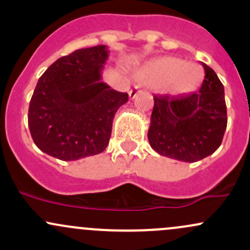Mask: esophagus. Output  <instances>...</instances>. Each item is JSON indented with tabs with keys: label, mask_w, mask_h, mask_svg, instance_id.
<instances>
[{
	"label": "esophagus",
	"mask_w": 250,
	"mask_h": 250,
	"mask_svg": "<svg viewBox=\"0 0 250 250\" xmlns=\"http://www.w3.org/2000/svg\"><path fill=\"white\" fill-rule=\"evenodd\" d=\"M139 94H140V89L138 86H135L134 89H131L129 91V97L130 98H135Z\"/></svg>",
	"instance_id": "34e87169"
}]
</instances>
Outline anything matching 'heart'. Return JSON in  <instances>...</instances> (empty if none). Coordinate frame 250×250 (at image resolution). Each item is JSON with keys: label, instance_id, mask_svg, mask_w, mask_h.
<instances>
[{"label": "heart", "instance_id": "obj_1", "mask_svg": "<svg viewBox=\"0 0 250 250\" xmlns=\"http://www.w3.org/2000/svg\"><path fill=\"white\" fill-rule=\"evenodd\" d=\"M141 78L153 87L167 86L169 94L186 95L193 91L201 81V71L194 64L173 57L156 59L142 70Z\"/></svg>", "mask_w": 250, "mask_h": 250}]
</instances>
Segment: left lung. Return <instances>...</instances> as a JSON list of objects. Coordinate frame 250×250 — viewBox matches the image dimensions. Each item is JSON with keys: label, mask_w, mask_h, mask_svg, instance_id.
<instances>
[{"label": "left lung", "mask_w": 250, "mask_h": 250, "mask_svg": "<svg viewBox=\"0 0 250 250\" xmlns=\"http://www.w3.org/2000/svg\"><path fill=\"white\" fill-rule=\"evenodd\" d=\"M202 65L205 76L198 92L154 96L148 141L160 155L196 163L221 146L228 122L224 86L212 68Z\"/></svg>", "instance_id": "obj_1"}]
</instances>
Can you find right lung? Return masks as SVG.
Wrapping results in <instances>:
<instances>
[{
	"instance_id": "right-lung-1",
	"label": "right lung",
	"mask_w": 250,
	"mask_h": 250,
	"mask_svg": "<svg viewBox=\"0 0 250 250\" xmlns=\"http://www.w3.org/2000/svg\"><path fill=\"white\" fill-rule=\"evenodd\" d=\"M108 47L82 48L53 62L38 81L28 109L34 144L64 161L102 153L128 94L102 82Z\"/></svg>"
}]
</instances>
